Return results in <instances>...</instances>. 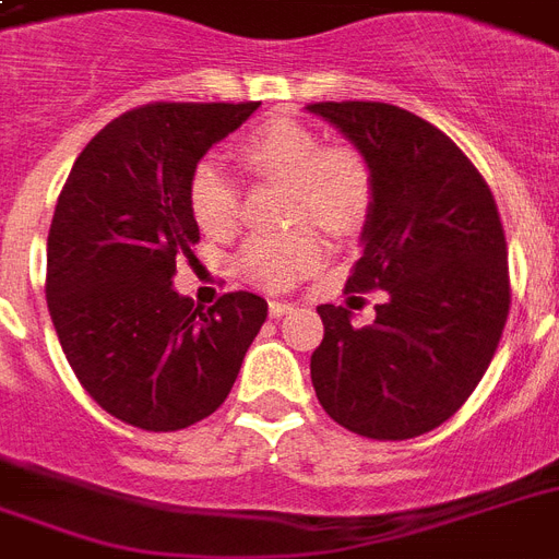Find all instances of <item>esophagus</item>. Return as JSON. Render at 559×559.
<instances>
[{
	"label": "esophagus",
	"instance_id": "obj_1",
	"mask_svg": "<svg viewBox=\"0 0 559 559\" xmlns=\"http://www.w3.org/2000/svg\"><path fill=\"white\" fill-rule=\"evenodd\" d=\"M293 313V305L289 301H270V319H281V316Z\"/></svg>",
	"mask_w": 559,
	"mask_h": 559
}]
</instances>
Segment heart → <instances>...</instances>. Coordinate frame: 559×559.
I'll list each match as a JSON object with an SVG mask.
<instances>
[{
	"instance_id": "1",
	"label": "heart",
	"mask_w": 559,
	"mask_h": 559,
	"mask_svg": "<svg viewBox=\"0 0 559 559\" xmlns=\"http://www.w3.org/2000/svg\"><path fill=\"white\" fill-rule=\"evenodd\" d=\"M240 159L261 177L293 186V219H313L331 231H350L371 209V170L348 144L324 147L322 139L296 124L272 121L254 130L240 147ZM193 219L205 235L226 237L240 219V193L217 159H202L188 186ZM324 261V240L316 228L289 235H258L237 254V272L263 289L293 287Z\"/></svg>"
}]
</instances>
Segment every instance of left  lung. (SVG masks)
I'll list each match as a JSON object with an SVG mask.
<instances>
[{
	"label": "left lung",
	"mask_w": 559,
	"mask_h": 559,
	"mask_svg": "<svg viewBox=\"0 0 559 559\" xmlns=\"http://www.w3.org/2000/svg\"><path fill=\"white\" fill-rule=\"evenodd\" d=\"M307 109L371 170L362 254L345 293H385L362 328L345 307H319L316 397L336 424L377 441L432 432L485 377L511 310L493 193L459 144L415 112L380 100Z\"/></svg>",
	"instance_id": "8db88e82"
}]
</instances>
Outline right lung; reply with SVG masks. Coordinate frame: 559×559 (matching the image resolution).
<instances>
[{"instance_id": "obj_1", "label": "right lung", "mask_w": 559, "mask_h": 559, "mask_svg": "<svg viewBox=\"0 0 559 559\" xmlns=\"http://www.w3.org/2000/svg\"><path fill=\"white\" fill-rule=\"evenodd\" d=\"M249 104H147L109 121L74 162L48 228L46 301L74 377L104 412L177 432L228 397L266 301L226 293L202 310L174 289L200 240L188 186Z\"/></svg>"}]
</instances>
